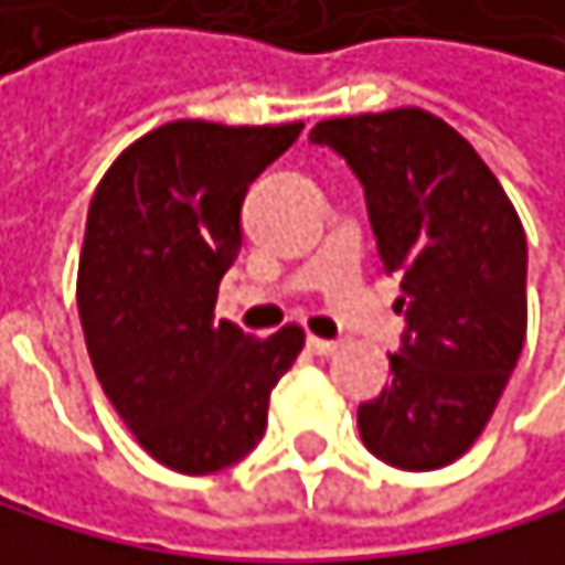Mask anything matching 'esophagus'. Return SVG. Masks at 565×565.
Wrapping results in <instances>:
<instances>
[{
	"label": "esophagus",
	"instance_id": "34e87169",
	"mask_svg": "<svg viewBox=\"0 0 565 565\" xmlns=\"http://www.w3.org/2000/svg\"><path fill=\"white\" fill-rule=\"evenodd\" d=\"M306 347L313 350V353H320V356H330V353H337L340 350V340H323V337H309L306 340Z\"/></svg>",
	"mask_w": 565,
	"mask_h": 565
}]
</instances>
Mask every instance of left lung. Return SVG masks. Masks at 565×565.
Returning a JSON list of instances; mask_svg holds the SVG:
<instances>
[{
	"instance_id": "left-lung-1",
	"label": "left lung",
	"mask_w": 565,
	"mask_h": 565,
	"mask_svg": "<svg viewBox=\"0 0 565 565\" xmlns=\"http://www.w3.org/2000/svg\"><path fill=\"white\" fill-rule=\"evenodd\" d=\"M309 140L360 178L381 263L404 292L394 377L360 404V438L407 471L451 465L486 431L522 353V222L478 151L420 107L320 120Z\"/></svg>"
}]
</instances>
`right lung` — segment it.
<instances>
[{
    "label": "right lung",
    "instance_id": "right-lung-1",
    "mask_svg": "<svg viewBox=\"0 0 565 565\" xmlns=\"http://www.w3.org/2000/svg\"><path fill=\"white\" fill-rule=\"evenodd\" d=\"M299 130L171 120L120 151L94 191L76 273L87 353L137 445L181 475L259 445L269 394L302 350L296 323L259 340L215 320L245 191Z\"/></svg>",
    "mask_w": 565,
    "mask_h": 565
}]
</instances>
